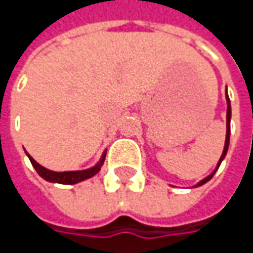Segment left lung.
Returning <instances> with one entry per match:
<instances>
[{
	"instance_id": "obj_1",
	"label": "left lung",
	"mask_w": 253,
	"mask_h": 253,
	"mask_svg": "<svg viewBox=\"0 0 253 253\" xmlns=\"http://www.w3.org/2000/svg\"><path fill=\"white\" fill-rule=\"evenodd\" d=\"M225 98H227V135H225V145H224V151H222V155H221V158H219L218 161V165H217V168H215V170L210 174V176H207L206 179H203L201 181H199L197 184H196V187H199V186H203L204 183H207L209 180L212 179V176L215 174V171H217V169L219 168V165H221V162H222V159L225 158V155H227V151H228V146H229V132H231V128H229V121H231V102H229V97L228 94H227V91H225Z\"/></svg>"
}]
</instances>
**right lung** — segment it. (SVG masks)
I'll return each mask as SVG.
<instances>
[{
  "mask_svg": "<svg viewBox=\"0 0 253 253\" xmlns=\"http://www.w3.org/2000/svg\"><path fill=\"white\" fill-rule=\"evenodd\" d=\"M28 155V153H26ZM28 158H29V161L32 163V166L35 168V170L38 171V174L44 179L46 181H50V183H60V184H76V183H79V181H83L85 179H90L92 177L94 174H97L100 169H101L102 163H104V159H105V152L102 153L101 159L100 162L95 165V166H92L90 169H85V170H74V171H53V170H49L43 168V166H41L38 162L35 161L32 156H29L28 155Z\"/></svg>",
  "mask_w": 253,
  "mask_h": 253,
  "instance_id": "right-lung-1",
  "label": "right lung"
}]
</instances>
